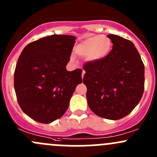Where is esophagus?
I'll return each mask as SVG.
<instances>
[{"label": "esophagus", "mask_w": 157, "mask_h": 157, "mask_svg": "<svg viewBox=\"0 0 157 157\" xmlns=\"http://www.w3.org/2000/svg\"><path fill=\"white\" fill-rule=\"evenodd\" d=\"M84 74H85V71L83 70V71H82V78H83V76H84Z\"/></svg>", "instance_id": "1"}]
</instances>
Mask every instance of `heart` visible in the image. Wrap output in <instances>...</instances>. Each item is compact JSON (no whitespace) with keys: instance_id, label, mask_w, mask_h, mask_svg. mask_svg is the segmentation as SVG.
Returning a JSON list of instances; mask_svg holds the SVG:
<instances>
[{"instance_id":"b5f03b06","label":"heart","mask_w":157,"mask_h":157,"mask_svg":"<svg viewBox=\"0 0 157 157\" xmlns=\"http://www.w3.org/2000/svg\"><path fill=\"white\" fill-rule=\"evenodd\" d=\"M112 41L107 36H96L87 38L74 48L77 55L86 57L88 62L96 63L102 61L110 52Z\"/></svg>"}]
</instances>
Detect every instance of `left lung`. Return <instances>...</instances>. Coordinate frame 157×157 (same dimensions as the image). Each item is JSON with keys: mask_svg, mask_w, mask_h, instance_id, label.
<instances>
[{"mask_svg": "<svg viewBox=\"0 0 157 157\" xmlns=\"http://www.w3.org/2000/svg\"><path fill=\"white\" fill-rule=\"evenodd\" d=\"M112 49L99 62H88L83 83L90 109L98 116L118 120L131 113L144 90V65L134 43L108 35Z\"/></svg>", "mask_w": 157, "mask_h": 157, "instance_id": "1", "label": "left lung"}]
</instances>
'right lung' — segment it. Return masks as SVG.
I'll return each instance as SVG.
<instances>
[{"label":"right lung","mask_w":157,"mask_h":157,"mask_svg":"<svg viewBox=\"0 0 157 157\" xmlns=\"http://www.w3.org/2000/svg\"><path fill=\"white\" fill-rule=\"evenodd\" d=\"M76 37L52 35L31 42L20 54L14 72V90L23 112L48 124L61 118L83 82L82 70L68 71Z\"/></svg>","instance_id":"1"}]
</instances>
